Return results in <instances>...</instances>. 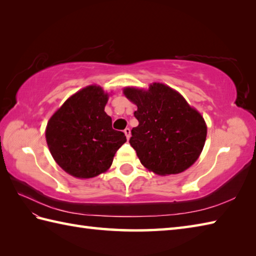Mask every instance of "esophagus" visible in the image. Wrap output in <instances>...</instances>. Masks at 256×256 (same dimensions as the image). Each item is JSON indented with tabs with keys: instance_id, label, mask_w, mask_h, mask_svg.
<instances>
[{
	"instance_id": "34e87169",
	"label": "esophagus",
	"mask_w": 256,
	"mask_h": 256,
	"mask_svg": "<svg viewBox=\"0 0 256 256\" xmlns=\"http://www.w3.org/2000/svg\"><path fill=\"white\" fill-rule=\"evenodd\" d=\"M124 134H125V136H126V138L128 140L130 138H131V130H130L128 128H126L124 130Z\"/></svg>"
}]
</instances>
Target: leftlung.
<instances>
[{"mask_svg":"<svg viewBox=\"0 0 256 256\" xmlns=\"http://www.w3.org/2000/svg\"><path fill=\"white\" fill-rule=\"evenodd\" d=\"M123 92L138 106L134 116L138 125L132 128L130 144L144 167L157 175H174L198 160L206 125L180 94L156 82L148 90L128 86Z\"/></svg>","mask_w":256,"mask_h":256,"instance_id":"8db88e82","label":"left lung"}]
</instances>
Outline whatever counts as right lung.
<instances>
[{
	"label": "right lung",
	"instance_id": "add662e5",
	"mask_svg": "<svg viewBox=\"0 0 256 256\" xmlns=\"http://www.w3.org/2000/svg\"><path fill=\"white\" fill-rule=\"evenodd\" d=\"M108 99L101 86H86L66 100L47 123L52 156L76 178L106 172L116 150L126 142L123 132L112 128V118L104 112Z\"/></svg>",
	"mask_w": 256,
	"mask_h": 256
}]
</instances>
